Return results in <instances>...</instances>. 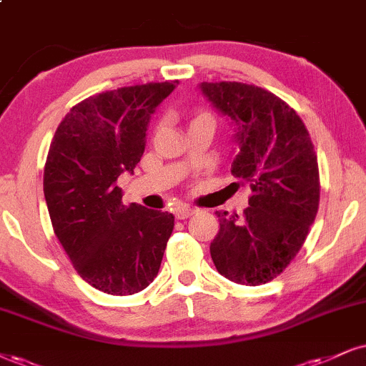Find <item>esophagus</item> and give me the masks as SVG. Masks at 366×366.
<instances>
[{
    "mask_svg": "<svg viewBox=\"0 0 366 366\" xmlns=\"http://www.w3.org/2000/svg\"><path fill=\"white\" fill-rule=\"evenodd\" d=\"M197 209H193V207H178V209L174 210V215H176V219H188V217H192L193 214H197Z\"/></svg>",
    "mask_w": 366,
    "mask_h": 366,
    "instance_id": "esophagus-1",
    "label": "esophagus"
}]
</instances>
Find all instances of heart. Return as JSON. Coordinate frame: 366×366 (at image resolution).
I'll return each mask as SVG.
<instances>
[{"instance_id":"1","label":"heart","mask_w":366,"mask_h":366,"mask_svg":"<svg viewBox=\"0 0 366 366\" xmlns=\"http://www.w3.org/2000/svg\"><path fill=\"white\" fill-rule=\"evenodd\" d=\"M202 117H209V119H212V117H210L209 114H205V112H204V114H198V115L195 117V119H202Z\"/></svg>"}]
</instances>
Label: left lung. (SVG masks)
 Returning a JSON list of instances; mask_svg holds the SVG:
<instances>
[{
	"label": "left lung",
	"mask_w": 366,
	"mask_h": 366,
	"mask_svg": "<svg viewBox=\"0 0 366 366\" xmlns=\"http://www.w3.org/2000/svg\"><path fill=\"white\" fill-rule=\"evenodd\" d=\"M202 93L236 124L239 151L231 173L249 183L244 215L217 212L210 256L222 277L256 287L277 278L309 236L321 183L304 122L277 94L237 81L202 83Z\"/></svg>",
	"instance_id": "left-lung-1"
}]
</instances>
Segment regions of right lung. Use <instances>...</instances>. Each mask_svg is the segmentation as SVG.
<instances>
[{"mask_svg":"<svg viewBox=\"0 0 366 366\" xmlns=\"http://www.w3.org/2000/svg\"><path fill=\"white\" fill-rule=\"evenodd\" d=\"M178 81L98 93L69 110L54 134L44 195L54 232L79 277L110 295H132L156 278L173 214L122 204V173H134L151 115Z\"/></svg>","mask_w":366,"mask_h":366,"instance_id":"right-lung-1","label":"right lung"}]
</instances>
